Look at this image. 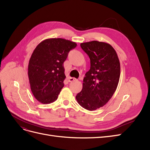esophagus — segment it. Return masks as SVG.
Returning <instances> with one entry per match:
<instances>
[{
  "mask_svg": "<svg viewBox=\"0 0 150 150\" xmlns=\"http://www.w3.org/2000/svg\"><path fill=\"white\" fill-rule=\"evenodd\" d=\"M76 78H69V82H72V81H76Z\"/></svg>",
  "mask_w": 150,
  "mask_h": 150,
  "instance_id": "obj_1",
  "label": "esophagus"
}]
</instances>
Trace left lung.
<instances>
[{
	"instance_id": "1",
	"label": "left lung",
	"mask_w": 150,
	"mask_h": 150,
	"mask_svg": "<svg viewBox=\"0 0 150 150\" xmlns=\"http://www.w3.org/2000/svg\"><path fill=\"white\" fill-rule=\"evenodd\" d=\"M81 47L89 57L91 67L76 98L81 106L94 111L105 105L115 93L120 77V62L108 43L93 40L81 43Z\"/></svg>"
}]
</instances>
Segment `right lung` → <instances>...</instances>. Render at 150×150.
Wrapping results in <instances>:
<instances>
[{
	"mask_svg": "<svg viewBox=\"0 0 150 150\" xmlns=\"http://www.w3.org/2000/svg\"><path fill=\"white\" fill-rule=\"evenodd\" d=\"M77 44L62 38L45 39L32 54L28 64L31 91L42 104L55 101L66 78L63 63Z\"/></svg>",
	"mask_w": 150,
	"mask_h": 150,
	"instance_id": "right-lung-1",
	"label": "right lung"
}]
</instances>
